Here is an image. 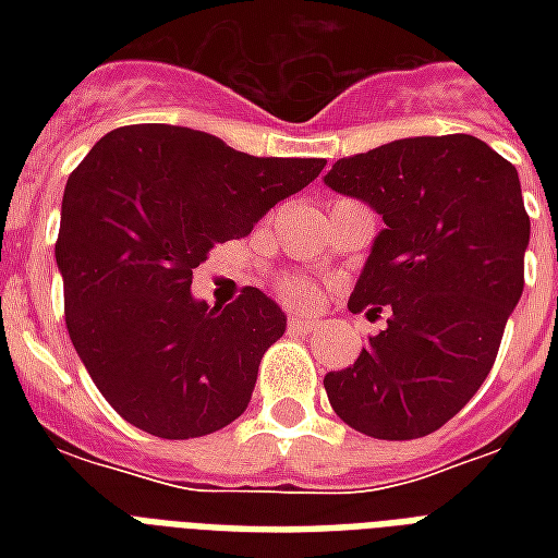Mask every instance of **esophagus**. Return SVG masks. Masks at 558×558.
Returning a JSON list of instances; mask_svg holds the SVG:
<instances>
[{
	"label": "esophagus",
	"mask_w": 558,
	"mask_h": 558,
	"mask_svg": "<svg viewBox=\"0 0 558 558\" xmlns=\"http://www.w3.org/2000/svg\"><path fill=\"white\" fill-rule=\"evenodd\" d=\"M315 327H318L315 318H304V315H292V318H289V330L292 332H313Z\"/></svg>",
	"instance_id": "obj_1"
}]
</instances>
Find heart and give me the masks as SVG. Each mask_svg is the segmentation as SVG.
Masks as SVG:
<instances>
[{
    "label": "heart",
    "instance_id": "b5f03b06",
    "mask_svg": "<svg viewBox=\"0 0 558 558\" xmlns=\"http://www.w3.org/2000/svg\"><path fill=\"white\" fill-rule=\"evenodd\" d=\"M287 298L292 304H313L315 292L304 280H292V283H287Z\"/></svg>",
    "mask_w": 558,
    "mask_h": 558
}]
</instances>
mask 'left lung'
I'll return each mask as SVG.
<instances>
[{"label":"left lung","mask_w":558,"mask_h":558,"mask_svg":"<svg viewBox=\"0 0 558 558\" xmlns=\"http://www.w3.org/2000/svg\"><path fill=\"white\" fill-rule=\"evenodd\" d=\"M324 185L385 222L348 306L388 327L324 376L332 411L376 440L425 437L484 385L524 289L519 170L475 135H416L339 159Z\"/></svg>","instance_id":"left-lung-1"}]
</instances>
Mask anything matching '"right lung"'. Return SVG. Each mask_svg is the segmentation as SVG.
<instances>
[{
	"instance_id": "1",
	"label": "right lung",
	"mask_w": 558,
	"mask_h": 558,
	"mask_svg": "<svg viewBox=\"0 0 558 558\" xmlns=\"http://www.w3.org/2000/svg\"><path fill=\"white\" fill-rule=\"evenodd\" d=\"M324 165L257 159L191 126L133 124L104 135L69 177L54 245L65 327L126 423L187 440L243 414L287 315L254 287L226 310L208 306L193 298V269Z\"/></svg>"
}]
</instances>
